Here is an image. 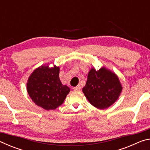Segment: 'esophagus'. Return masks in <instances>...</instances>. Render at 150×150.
Instances as JSON below:
<instances>
[{"label": "esophagus", "instance_id": "1", "mask_svg": "<svg viewBox=\"0 0 150 150\" xmlns=\"http://www.w3.org/2000/svg\"><path fill=\"white\" fill-rule=\"evenodd\" d=\"M73 91H79L81 89V86L79 85L77 86V87H73Z\"/></svg>", "mask_w": 150, "mask_h": 150}]
</instances>
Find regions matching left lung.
<instances>
[{
    "label": "left lung",
    "mask_w": 150,
    "mask_h": 150,
    "mask_svg": "<svg viewBox=\"0 0 150 150\" xmlns=\"http://www.w3.org/2000/svg\"><path fill=\"white\" fill-rule=\"evenodd\" d=\"M121 91L117 76L104 67L98 71L92 68L83 88V92L89 103L99 109H105L112 105L118 98Z\"/></svg>",
    "instance_id": "obj_1"
}]
</instances>
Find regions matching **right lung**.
I'll list each match as a JSON object with an SVG mask.
<instances>
[{
    "instance_id": "add662e5",
    "label": "right lung",
    "mask_w": 150,
    "mask_h": 150,
    "mask_svg": "<svg viewBox=\"0 0 150 150\" xmlns=\"http://www.w3.org/2000/svg\"><path fill=\"white\" fill-rule=\"evenodd\" d=\"M59 68L42 66L33 72L27 83V91L34 103L46 110H54L63 103L70 88L62 85Z\"/></svg>"
}]
</instances>
